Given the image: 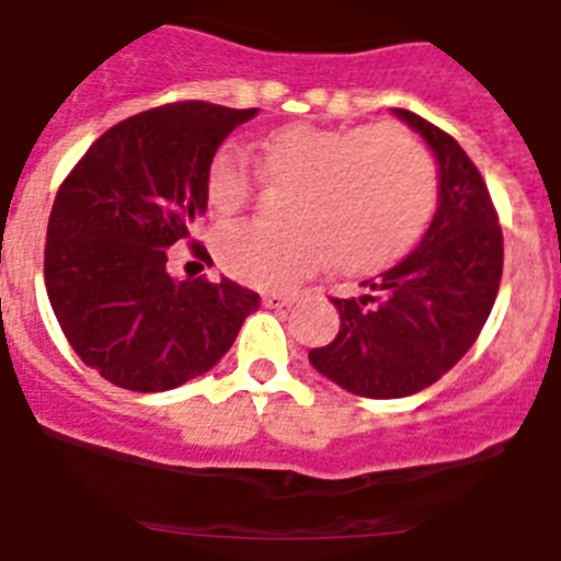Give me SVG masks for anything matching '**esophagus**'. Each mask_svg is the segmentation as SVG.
Returning a JSON list of instances; mask_svg holds the SVG:
<instances>
[{"mask_svg": "<svg viewBox=\"0 0 561 561\" xmlns=\"http://www.w3.org/2000/svg\"><path fill=\"white\" fill-rule=\"evenodd\" d=\"M291 304H295V295H286V291H266L264 295V306H270V309H280V306Z\"/></svg>", "mask_w": 561, "mask_h": 561, "instance_id": "34e87169", "label": "esophagus"}]
</instances>
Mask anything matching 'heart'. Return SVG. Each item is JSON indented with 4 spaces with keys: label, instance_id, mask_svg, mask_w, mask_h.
I'll return each instance as SVG.
<instances>
[{
    "label": "heart",
    "instance_id": "obj_1",
    "mask_svg": "<svg viewBox=\"0 0 561 561\" xmlns=\"http://www.w3.org/2000/svg\"><path fill=\"white\" fill-rule=\"evenodd\" d=\"M295 185L286 199L289 225L236 221L216 238L232 277L286 289L331 257L340 275H368L393 264L427 230L438 202L430 151L396 126H289L261 142V165L238 142L213 151L205 196L230 216L261 187Z\"/></svg>",
    "mask_w": 561,
    "mask_h": 561
}]
</instances>
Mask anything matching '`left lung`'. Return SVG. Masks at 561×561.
Here are the masks:
<instances>
[{
    "label": "left lung",
    "mask_w": 561,
    "mask_h": 561,
    "mask_svg": "<svg viewBox=\"0 0 561 561\" xmlns=\"http://www.w3.org/2000/svg\"><path fill=\"white\" fill-rule=\"evenodd\" d=\"M396 114L435 151L438 210L404 261L362 280L359 297H331L340 331L309 351L320 374L368 399L413 396L455 368L492 314L503 277V227L478 165L453 134L408 108Z\"/></svg>",
    "instance_id": "left-lung-1"
}]
</instances>
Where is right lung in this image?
Wrapping results in <instances>:
<instances>
[{
    "mask_svg": "<svg viewBox=\"0 0 561 561\" xmlns=\"http://www.w3.org/2000/svg\"><path fill=\"white\" fill-rule=\"evenodd\" d=\"M257 108L180 101L114 123L67 173L53 202L44 284L83 365L117 388L162 393L210 370L261 297L207 277L176 284L168 247L207 207L205 171L227 134Z\"/></svg>",
    "mask_w": 561,
    "mask_h": 561,
    "instance_id": "right-lung-1",
    "label": "right lung"
}]
</instances>
